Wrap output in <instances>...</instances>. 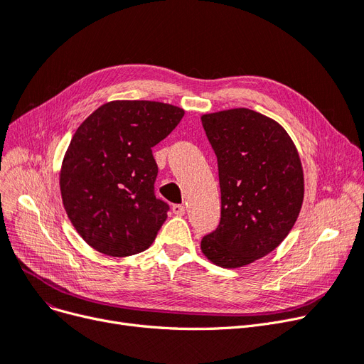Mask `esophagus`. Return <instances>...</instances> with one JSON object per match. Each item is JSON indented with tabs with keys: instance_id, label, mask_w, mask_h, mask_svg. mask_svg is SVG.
<instances>
[{
	"instance_id": "34e87169",
	"label": "esophagus",
	"mask_w": 364,
	"mask_h": 364,
	"mask_svg": "<svg viewBox=\"0 0 364 364\" xmlns=\"http://www.w3.org/2000/svg\"><path fill=\"white\" fill-rule=\"evenodd\" d=\"M172 213L176 215H184L186 214V207H184V205H180V203L172 205Z\"/></svg>"
}]
</instances>
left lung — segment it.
Instances as JSON below:
<instances>
[{
    "label": "left lung",
    "instance_id": "1",
    "mask_svg": "<svg viewBox=\"0 0 364 364\" xmlns=\"http://www.w3.org/2000/svg\"><path fill=\"white\" fill-rule=\"evenodd\" d=\"M200 120L217 156L221 192L220 223L200 248L221 267H241L274 251L294 226L304 202L302 164L286 129L252 109Z\"/></svg>",
    "mask_w": 364,
    "mask_h": 364
}]
</instances>
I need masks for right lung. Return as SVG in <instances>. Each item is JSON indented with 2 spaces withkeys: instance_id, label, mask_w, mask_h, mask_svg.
I'll use <instances>...</instances> for the list:
<instances>
[{
  "instance_id": "1",
  "label": "right lung",
  "mask_w": 364,
  "mask_h": 364,
  "mask_svg": "<svg viewBox=\"0 0 364 364\" xmlns=\"http://www.w3.org/2000/svg\"><path fill=\"white\" fill-rule=\"evenodd\" d=\"M184 109L156 101H112L78 126L60 169V195L78 235L107 256L147 250L168 217L156 198L151 147Z\"/></svg>"
}]
</instances>
